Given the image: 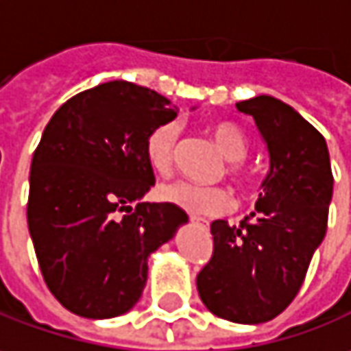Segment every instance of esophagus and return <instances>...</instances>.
Masks as SVG:
<instances>
[{"mask_svg":"<svg viewBox=\"0 0 351 351\" xmlns=\"http://www.w3.org/2000/svg\"><path fill=\"white\" fill-rule=\"evenodd\" d=\"M191 221L192 223H198V226H202L204 230H208V228H210V221L204 220V218H198V216H191Z\"/></svg>","mask_w":351,"mask_h":351,"instance_id":"1","label":"esophagus"}]
</instances>
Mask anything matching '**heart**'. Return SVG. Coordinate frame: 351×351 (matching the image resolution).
I'll list each match as a JSON object with an SVG mask.
<instances>
[{
  "mask_svg": "<svg viewBox=\"0 0 351 351\" xmlns=\"http://www.w3.org/2000/svg\"><path fill=\"white\" fill-rule=\"evenodd\" d=\"M210 135L216 145L228 157L226 173L239 184H247L252 180V169L247 165L250 153V137L234 121L220 119L210 123ZM180 128L176 121H162L147 133L143 153L149 169L159 176H169L175 169V153L178 143ZM160 200L178 206L194 216H220L234 208L232 192L226 186H202L189 180H178L167 184L159 191Z\"/></svg>",
  "mask_w": 351,
  "mask_h": 351,
  "instance_id": "b5f03b06",
  "label": "heart"
}]
</instances>
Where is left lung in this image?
Returning <instances> with one entry per match:
<instances>
[{"label": "left lung", "mask_w": 351, "mask_h": 351, "mask_svg": "<svg viewBox=\"0 0 351 351\" xmlns=\"http://www.w3.org/2000/svg\"><path fill=\"white\" fill-rule=\"evenodd\" d=\"M267 141L271 171L255 212L212 221L214 252L196 275L210 313L239 324L273 320L295 300L328 228L332 167L322 133L281 99L236 104Z\"/></svg>", "instance_id": "1"}]
</instances>
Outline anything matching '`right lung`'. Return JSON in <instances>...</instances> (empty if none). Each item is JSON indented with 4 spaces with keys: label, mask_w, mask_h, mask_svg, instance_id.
<instances>
[{
    "label": "right lung",
    "mask_w": 351,
    "mask_h": 351,
    "mask_svg": "<svg viewBox=\"0 0 351 351\" xmlns=\"http://www.w3.org/2000/svg\"><path fill=\"white\" fill-rule=\"evenodd\" d=\"M175 115L165 96L115 80L72 96L43 131L27 223L43 279L70 313H128L145 289L149 253L189 220L178 206L139 202L155 184L147 133Z\"/></svg>",
    "instance_id": "add662e5"
}]
</instances>
